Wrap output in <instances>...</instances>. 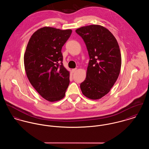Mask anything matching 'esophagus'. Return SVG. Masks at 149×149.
I'll list each match as a JSON object with an SVG mask.
<instances>
[{
	"instance_id": "34e87169",
	"label": "esophagus",
	"mask_w": 149,
	"mask_h": 149,
	"mask_svg": "<svg viewBox=\"0 0 149 149\" xmlns=\"http://www.w3.org/2000/svg\"><path fill=\"white\" fill-rule=\"evenodd\" d=\"M76 70H77V68L72 69V72H73V73H74V72H76Z\"/></svg>"
}]
</instances>
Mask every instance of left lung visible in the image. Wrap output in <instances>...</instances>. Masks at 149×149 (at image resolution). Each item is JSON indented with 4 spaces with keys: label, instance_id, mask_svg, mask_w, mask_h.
<instances>
[{
    "label": "left lung",
    "instance_id": "obj_1",
    "mask_svg": "<svg viewBox=\"0 0 149 149\" xmlns=\"http://www.w3.org/2000/svg\"><path fill=\"white\" fill-rule=\"evenodd\" d=\"M84 41L89 56L86 77L80 84L82 94L98 100L108 94L117 81L121 67L118 42L106 28L84 26L76 30Z\"/></svg>",
    "mask_w": 149,
    "mask_h": 149
}]
</instances>
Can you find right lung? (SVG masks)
Instances as JSON below:
<instances>
[{
  "mask_svg": "<svg viewBox=\"0 0 149 149\" xmlns=\"http://www.w3.org/2000/svg\"><path fill=\"white\" fill-rule=\"evenodd\" d=\"M71 29L41 28L31 36L24 56L27 77L41 96L49 102L63 98L69 84V72L63 66L61 49Z\"/></svg>",
  "mask_w": 149,
  "mask_h": 149,
  "instance_id": "1",
  "label": "right lung"
}]
</instances>
